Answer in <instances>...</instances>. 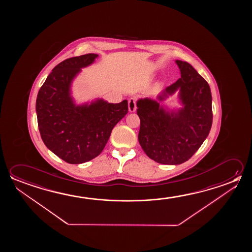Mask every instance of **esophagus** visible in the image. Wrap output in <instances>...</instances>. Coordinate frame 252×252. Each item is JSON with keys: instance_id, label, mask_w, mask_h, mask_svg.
I'll use <instances>...</instances> for the list:
<instances>
[{"instance_id": "obj_1", "label": "esophagus", "mask_w": 252, "mask_h": 252, "mask_svg": "<svg viewBox=\"0 0 252 252\" xmlns=\"http://www.w3.org/2000/svg\"><path fill=\"white\" fill-rule=\"evenodd\" d=\"M136 98L131 97L128 100V108H129V112H133L136 111Z\"/></svg>"}]
</instances>
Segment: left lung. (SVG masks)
<instances>
[{"instance_id":"left-lung-1","label":"left lung","mask_w":252,"mask_h":252,"mask_svg":"<svg viewBox=\"0 0 252 252\" xmlns=\"http://www.w3.org/2000/svg\"><path fill=\"white\" fill-rule=\"evenodd\" d=\"M181 77L167 87L158 100L179 90L184 108L166 112L155 100L137 102L140 127L138 139L146 155L161 164H180L188 161L202 145L213 122L210 87L193 66L176 61Z\"/></svg>"}]
</instances>
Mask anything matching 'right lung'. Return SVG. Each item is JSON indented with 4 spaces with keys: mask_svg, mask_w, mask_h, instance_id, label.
I'll return each mask as SVG.
<instances>
[{
    "mask_svg": "<svg viewBox=\"0 0 252 252\" xmlns=\"http://www.w3.org/2000/svg\"><path fill=\"white\" fill-rule=\"evenodd\" d=\"M97 54L66 59L54 67L37 93V126L46 147L63 161L79 164L103 151L112 129L128 112L126 100L111 103L96 100L76 106L70 85L82 67L91 65Z\"/></svg>",
    "mask_w": 252,
    "mask_h": 252,
    "instance_id": "1",
    "label": "right lung"
}]
</instances>
